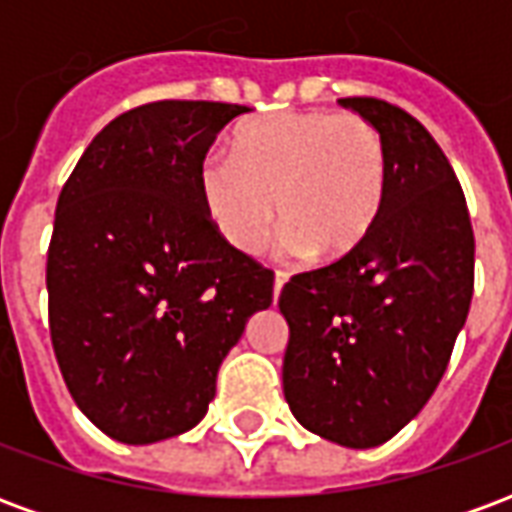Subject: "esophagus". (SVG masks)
Segmentation results:
<instances>
[{
	"instance_id": "obj_1",
	"label": "esophagus",
	"mask_w": 512,
	"mask_h": 512,
	"mask_svg": "<svg viewBox=\"0 0 512 512\" xmlns=\"http://www.w3.org/2000/svg\"><path fill=\"white\" fill-rule=\"evenodd\" d=\"M285 282H288V274H285V271H277V277H274V296H279V293H282Z\"/></svg>"
}]
</instances>
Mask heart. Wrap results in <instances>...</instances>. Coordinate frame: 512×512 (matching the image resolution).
Wrapping results in <instances>:
<instances>
[{
	"instance_id": "b5f03b06",
	"label": "heart",
	"mask_w": 512,
	"mask_h": 512,
	"mask_svg": "<svg viewBox=\"0 0 512 512\" xmlns=\"http://www.w3.org/2000/svg\"><path fill=\"white\" fill-rule=\"evenodd\" d=\"M197 194L213 230L241 255L266 246L279 208L290 249L343 260L370 238L384 208V139L354 112L252 117L230 136V158H202Z\"/></svg>"
}]
</instances>
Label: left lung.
<instances>
[{
	"instance_id": "8db88e82",
	"label": "left lung",
	"mask_w": 512,
	"mask_h": 512,
	"mask_svg": "<svg viewBox=\"0 0 512 512\" xmlns=\"http://www.w3.org/2000/svg\"><path fill=\"white\" fill-rule=\"evenodd\" d=\"M340 104L384 139L386 197L354 255L290 277L282 386L293 417L343 447L406 428L450 365L474 293V230L450 161L406 109L356 95Z\"/></svg>"
}]
</instances>
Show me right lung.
I'll list each match as a JSON object with an SVG mask.
<instances>
[{"instance_id": "right-lung-1", "label": "right lung", "mask_w": 512, "mask_h": 512, "mask_svg": "<svg viewBox=\"0 0 512 512\" xmlns=\"http://www.w3.org/2000/svg\"><path fill=\"white\" fill-rule=\"evenodd\" d=\"M249 106L153 101L95 136L54 213L49 332L84 417L126 444L194 428L246 321L274 299V271L224 244L197 169Z\"/></svg>"}]
</instances>
